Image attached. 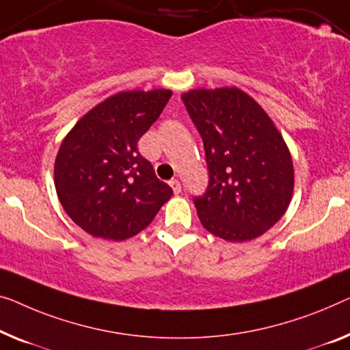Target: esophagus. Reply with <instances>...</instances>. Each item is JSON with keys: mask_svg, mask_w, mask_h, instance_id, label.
<instances>
[{"mask_svg": "<svg viewBox=\"0 0 350 350\" xmlns=\"http://www.w3.org/2000/svg\"><path fill=\"white\" fill-rule=\"evenodd\" d=\"M170 187H171V189H173V191L176 193V195H179V193H180V182L179 180L171 179L170 180Z\"/></svg>", "mask_w": 350, "mask_h": 350, "instance_id": "34e87169", "label": "esophagus"}]
</instances>
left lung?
<instances>
[{
	"label": "left lung",
	"instance_id": "1",
	"mask_svg": "<svg viewBox=\"0 0 350 350\" xmlns=\"http://www.w3.org/2000/svg\"><path fill=\"white\" fill-rule=\"evenodd\" d=\"M182 100L206 150L208 185L193 200L202 226L228 242L262 236L284 215L294 190L278 129L239 88L191 90Z\"/></svg>",
	"mask_w": 350,
	"mask_h": 350
}]
</instances>
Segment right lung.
<instances>
[{
	"label": "right lung",
	"mask_w": 350,
	"mask_h": 350,
	"mask_svg": "<svg viewBox=\"0 0 350 350\" xmlns=\"http://www.w3.org/2000/svg\"><path fill=\"white\" fill-rule=\"evenodd\" d=\"M170 90L124 91L88 111L62 139L55 187L75 225L125 241L149 225L173 190L155 176L138 142L163 111Z\"/></svg>",
	"instance_id": "obj_1"
}]
</instances>
